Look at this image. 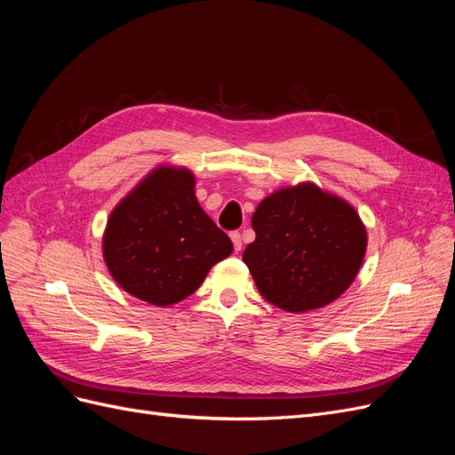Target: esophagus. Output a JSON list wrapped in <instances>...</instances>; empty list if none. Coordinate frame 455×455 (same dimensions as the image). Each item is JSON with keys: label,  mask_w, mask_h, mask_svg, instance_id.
Here are the masks:
<instances>
[{"label": "esophagus", "mask_w": 455, "mask_h": 455, "mask_svg": "<svg viewBox=\"0 0 455 455\" xmlns=\"http://www.w3.org/2000/svg\"><path fill=\"white\" fill-rule=\"evenodd\" d=\"M229 237H231V241H233V249H235V251H241V246H243L241 233H239V231H231V233H229Z\"/></svg>", "instance_id": "esophagus-1"}]
</instances>
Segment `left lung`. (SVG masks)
I'll use <instances>...</instances> for the list:
<instances>
[{"mask_svg": "<svg viewBox=\"0 0 455 455\" xmlns=\"http://www.w3.org/2000/svg\"><path fill=\"white\" fill-rule=\"evenodd\" d=\"M256 239L246 246L259 294L291 313L324 307L347 291L366 252V229L343 199L315 184L283 188L252 214Z\"/></svg>", "mask_w": 455, "mask_h": 455, "instance_id": "1", "label": "left lung"}]
</instances>
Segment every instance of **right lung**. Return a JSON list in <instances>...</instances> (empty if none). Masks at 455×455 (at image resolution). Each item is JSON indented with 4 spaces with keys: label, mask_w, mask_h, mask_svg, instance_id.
Returning a JSON list of instances; mask_svg holds the SVG:
<instances>
[{
    "label": "right lung",
    "mask_w": 455,
    "mask_h": 455,
    "mask_svg": "<svg viewBox=\"0 0 455 455\" xmlns=\"http://www.w3.org/2000/svg\"><path fill=\"white\" fill-rule=\"evenodd\" d=\"M194 188L188 169L159 167L109 214L106 266L134 298L159 307L176 304L231 254L229 237L204 214Z\"/></svg>",
    "instance_id": "obj_1"
}]
</instances>
